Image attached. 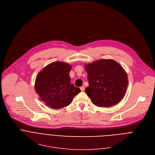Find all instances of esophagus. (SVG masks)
Wrapping results in <instances>:
<instances>
[{
	"mask_svg": "<svg viewBox=\"0 0 155 155\" xmlns=\"http://www.w3.org/2000/svg\"><path fill=\"white\" fill-rule=\"evenodd\" d=\"M80 89H81V91H84V86L80 87Z\"/></svg>",
	"mask_w": 155,
	"mask_h": 155,
	"instance_id": "34e87169",
	"label": "esophagus"
}]
</instances>
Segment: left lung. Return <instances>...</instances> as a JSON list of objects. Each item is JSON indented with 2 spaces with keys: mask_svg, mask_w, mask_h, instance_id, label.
Returning a JSON list of instances; mask_svg holds the SVG:
<instances>
[{
  "mask_svg": "<svg viewBox=\"0 0 155 155\" xmlns=\"http://www.w3.org/2000/svg\"><path fill=\"white\" fill-rule=\"evenodd\" d=\"M84 66L89 83L85 92L94 105L107 108L123 99L128 80L121 65L113 60L103 59Z\"/></svg>",
  "mask_w": 155,
  "mask_h": 155,
  "instance_id": "left-lung-1",
  "label": "left lung"
}]
</instances>
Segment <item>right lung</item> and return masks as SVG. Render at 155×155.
Masks as SVG:
<instances>
[{"mask_svg": "<svg viewBox=\"0 0 155 155\" xmlns=\"http://www.w3.org/2000/svg\"><path fill=\"white\" fill-rule=\"evenodd\" d=\"M71 69L68 63L56 61L47 65L38 74L35 91L47 107L53 109L66 107L80 92L78 87L71 83Z\"/></svg>", "mask_w": 155, "mask_h": 155, "instance_id": "1", "label": "right lung"}]
</instances>
